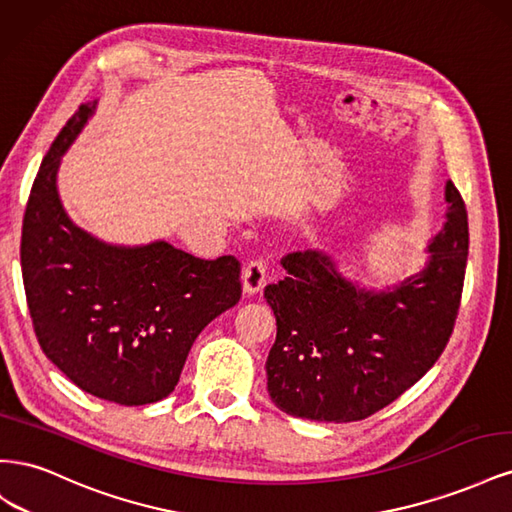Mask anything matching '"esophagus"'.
I'll return each instance as SVG.
<instances>
[{
    "mask_svg": "<svg viewBox=\"0 0 512 512\" xmlns=\"http://www.w3.org/2000/svg\"><path fill=\"white\" fill-rule=\"evenodd\" d=\"M243 290L247 294H256L262 290L267 282V260L262 256L252 258L247 265L243 267Z\"/></svg>",
    "mask_w": 512,
    "mask_h": 512,
    "instance_id": "34e87169",
    "label": "esophagus"
}]
</instances>
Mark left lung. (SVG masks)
<instances>
[{
    "label": "left lung",
    "instance_id": "obj_1",
    "mask_svg": "<svg viewBox=\"0 0 512 512\" xmlns=\"http://www.w3.org/2000/svg\"><path fill=\"white\" fill-rule=\"evenodd\" d=\"M446 224L425 269L395 288H359L322 252L282 258L286 277L265 288L277 320L267 389L286 414L361 421L389 406L440 359L455 329L468 262V213L446 183Z\"/></svg>",
    "mask_w": 512,
    "mask_h": 512
}]
</instances>
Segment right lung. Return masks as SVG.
I'll return each mask as SVG.
<instances>
[{
  "label": "right lung",
  "mask_w": 512,
  "mask_h": 512,
  "mask_svg": "<svg viewBox=\"0 0 512 512\" xmlns=\"http://www.w3.org/2000/svg\"><path fill=\"white\" fill-rule=\"evenodd\" d=\"M81 104L40 164L25 207L21 271L38 344L85 393L145 406L175 391L198 333L241 299L235 256L196 258L166 241L119 247L74 226L57 168L94 113Z\"/></svg>",
  "instance_id": "obj_1"
}]
</instances>
